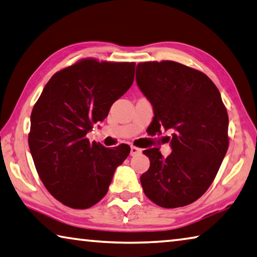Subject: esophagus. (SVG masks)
<instances>
[{
	"mask_svg": "<svg viewBox=\"0 0 257 257\" xmlns=\"http://www.w3.org/2000/svg\"><path fill=\"white\" fill-rule=\"evenodd\" d=\"M141 152H142L141 149H138V148H136V146H134V145L130 146V156H132V157L137 156V154H140Z\"/></svg>",
	"mask_w": 257,
	"mask_h": 257,
	"instance_id": "esophagus-1",
	"label": "esophagus"
}]
</instances>
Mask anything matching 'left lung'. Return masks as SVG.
Wrapping results in <instances>:
<instances>
[{
	"instance_id": "1",
	"label": "left lung",
	"mask_w": 257,
	"mask_h": 257,
	"mask_svg": "<svg viewBox=\"0 0 257 257\" xmlns=\"http://www.w3.org/2000/svg\"><path fill=\"white\" fill-rule=\"evenodd\" d=\"M136 82L153 106L151 134L173 132L167 158L159 149L143 151L144 193L164 208L190 205L208 190L229 148L221 93L205 73L172 60L140 63Z\"/></svg>"
}]
</instances>
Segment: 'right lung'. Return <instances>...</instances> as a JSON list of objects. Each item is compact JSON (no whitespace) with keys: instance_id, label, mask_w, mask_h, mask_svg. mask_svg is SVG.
<instances>
[{"instance_id":"right-lung-1","label":"right lung","mask_w":257,"mask_h":257,"mask_svg":"<svg viewBox=\"0 0 257 257\" xmlns=\"http://www.w3.org/2000/svg\"><path fill=\"white\" fill-rule=\"evenodd\" d=\"M134 74L135 63L80 59L55 73L35 103L28 145L41 181L63 205H96L129 156V145L105 148L87 134L132 87Z\"/></svg>"}]
</instances>
